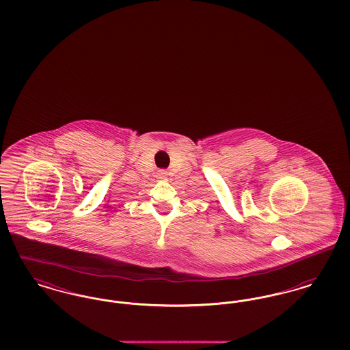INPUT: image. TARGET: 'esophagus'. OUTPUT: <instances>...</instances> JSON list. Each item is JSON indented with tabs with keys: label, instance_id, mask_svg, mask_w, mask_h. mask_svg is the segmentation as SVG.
<instances>
[{
	"label": "esophagus",
	"instance_id": "esophagus-1",
	"mask_svg": "<svg viewBox=\"0 0 350 350\" xmlns=\"http://www.w3.org/2000/svg\"><path fill=\"white\" fill-rule=\"evenodd\" d=\"M165 174H166L165 172H163V170H160V172H159V176H157V177H159V178H165Z\"/></svg>",
	"mask_w": 350,
	"mask_h": 350
}]
</instances>
